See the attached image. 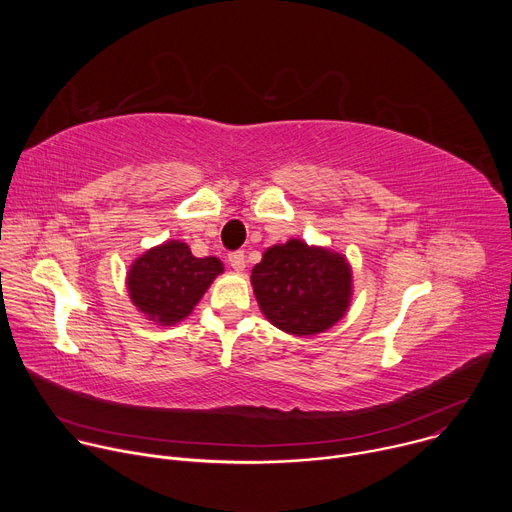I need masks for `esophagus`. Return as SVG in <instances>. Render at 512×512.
I'll return each instance as SVG.
<instances>
[{
  "label": "esophagus",
  "instance_id": "obj_1",
  "mask_svg": "<svg viewBox=\"0 0 512 512\" xmlns=\"http://www.w3.org/2000/svg\"><path fill=\"white\" fill-rule=\"evenodd\" d=\"M229 263H231V267H233L237 273L245 271V265H247V261H245V253H243V251H235V253H231V255H229Z\"/></svg>",
  "mask_w": 512,
  "mask_h": 512
}]
</instances>
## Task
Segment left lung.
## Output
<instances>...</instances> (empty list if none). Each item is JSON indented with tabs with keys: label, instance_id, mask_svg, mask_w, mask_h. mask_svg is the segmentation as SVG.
I'll return each mask as SVG.
<instances>
[{
	"label": "left lung",
	"instance_id": "1",
	"mask_svg": "<svg viewBox=\"0 0 512 512\" xmlns=\"http://www.w3.org/2000/svg\"><path fill=\"white\" fill-rule=\"evenodd\" d=\"M263 316L294 336L326 332L352 302V267L346 255L300 239L265 249L251 271Z\"/></svg>",
	"mask_w": 512,
	"mask_h": 512
}]
</instances>
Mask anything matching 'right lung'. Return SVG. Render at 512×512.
<instances>
[{"mask_svg": "<svg viewBox=\"0 0 512 512\" xmlns=\"http://www.w3.org/2000/svg\"><path fill=\"white\" fill-rule=\"evenodd\" d=\"M225 271L216 257H194L182 241H166L139 255L125 285L133 306L154 324L176 326L186 320L210 283Z\"/></svg>", "mask_w": 512, "mask_h": 512, "instance_id": "right-lung-1", "label": "right lung"}]
</instances>
